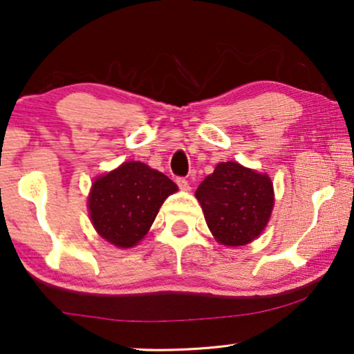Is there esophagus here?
<instances>
[{"label": "esophagus", "mask_w": 354, "mask_h": 354, "mask_svg": "<svg viewBox=\"0 0 354 354\" xmlns=\"http://www.w3.org/2000/svg\"><path fill=\"white\" fill-rule=\"evenodd\" d=\"M177 185H178V188L183 189V192H188V189H189V183H188L187 178H183V177L177 178Z\"/></svg>", "instance_id": "34e87169"}]
</instances>
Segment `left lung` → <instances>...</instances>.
Returning <instances> with one entry per match:
<instances>
[{
    "mask_svg": "<svg viewBox=\"0 0 354 354\" xmlns=\"http://www.w3.org/2000/svg\"><path fill=\"white\" fill-rule=\"evenodd\" d=\"M204 218L223 245H244L262 233L273 211V183L238 162H220L196 189Z\"/></svg>",
    "mask_w": 354,
    "mask_h": 354,
    "instance_id": "left-lung-1",
    "label": "left lung"
}]
</instances>
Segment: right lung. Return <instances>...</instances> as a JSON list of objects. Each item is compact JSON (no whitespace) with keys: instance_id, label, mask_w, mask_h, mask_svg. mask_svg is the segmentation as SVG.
<instances>
[{"instance_id":"1","label":"right lung","mask_w":354,"mask_h":354,"mask_svg":"<svg viewBox=\"0 0 354 354\" xmlns=\"http://www.w3.org/2000/svg\"><path fill=\"white\" fill-rule=\"evenodd\" d=\"M177 185L140 161H127L92 183L88 199L97 233L116 248H132L145 236L161 204Z\"/></svg>"}]
</instances>
